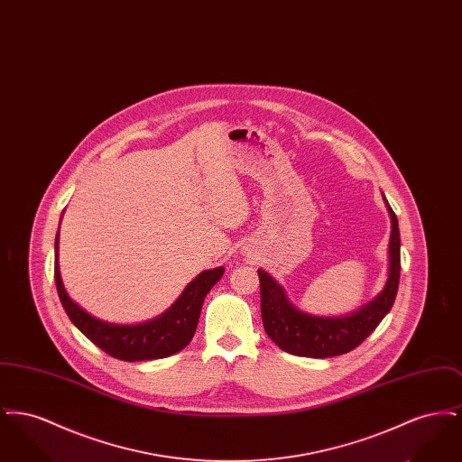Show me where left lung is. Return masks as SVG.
I'll use <instances>...</instances> for the list:
<instances>
[{
  "label": "left lung",
  "mask_w": 462,
  "mask_h": 462,
  "mask_svg": "<svg viewBox=\"0 0 462 462\" xmlns=\"http://www.w3.org/2000/svg\"><path fill=\"white\" fill-rule=\"evenodd\" d=\"M386 206L392 217L388 282L374 301L360 308L356 313L339 319L307 315L287 301L284 289L264 270H258L263 328L279 348L291 355L311 358H328L352 352L369 337L392 310L400 282V230L388 200Z\"/></svg>",
  "instance_id": "left-lung-1"
}]
</instances>
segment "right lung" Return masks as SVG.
<instances>
[{
  "label": "right lung",
  "mask_w": 462,
  "mask_h": 462,
  "mask_svg": "<svg viewBox=\"0 0 462 462\" xmlns=\"http://www.w3.org/2000/svg\"><path fill=\"white\" fill-rule=\"evenodd\" d=\"M57 251L59 234L55 237V284L70 322L100 350L125 362L164 358L183 350L198 329L204 296L220 281L225 272L223 266L202 272L196 281L185 287L175 305L152 322L140 326H114L91 317L67 296L59 272Z\"/></svg>",
  "instance_id": "obj_1"
}]
</instances>
